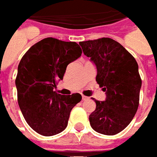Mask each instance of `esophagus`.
<instances>
[{
	"label": "esophagus",
	"instance_id": "esophagus-1",
	"mask_svg": "<svg viewBox=\"0 0 157 157\" xmlns=\"http://www.w3.org/2000/svg\"><path fill=\"white\" fill-rule=\"evenodd\" d=\"M82 101L88 100V97H87V96H85V95H82Z\"/></svg>",
	"mask_w": 157,
	"mask_h": 157
}]
</instances>
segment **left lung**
Segmentation results:
<instances>
[{
    "label": "left lung",
    "instance_id": "left-lung-1",
    "mask_svg": "<svg viewBox=\"0 0 157 157\" xmlns=\"http://www.w3.org/2000/svg\"><path fill=\"white\" fill-rule=\"evenodd\" d=\"M80 45L95 63L96 82L106 94L105 101L94 100L96 107L89 115L90 124L100 134L116 135L131 123L139 105L138 64L125 48L111 38L81 42Z\"/></svg>",
    "mask_w": 157,
    "mask_h": 157
}]
</instances>
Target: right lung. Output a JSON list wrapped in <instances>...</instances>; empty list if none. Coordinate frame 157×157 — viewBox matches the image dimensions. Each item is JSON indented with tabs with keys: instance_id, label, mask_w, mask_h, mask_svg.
I'll list each match as a JSON object with an SVG mask.
<instances>
[{
	"instance_id": "add662e5",
	"label": "right lung",
	"mask_w": 157,
	"mask_h": 157,
	"mask_svg": "<svg viewBox=\"0 0 157 157\" xmlns=\"http://www.w3.org/2000/svg\"><path fill=\"white\" fill-rule=\"evenodd\" d=\"M81 54L75 42L49 37L22 56L15 79L18 104L27 124L38 134L51 136L63 131L71 111L82 100L78 93L63 95L54 91L67 65Z\"/></svg>"
}]
</instances>
